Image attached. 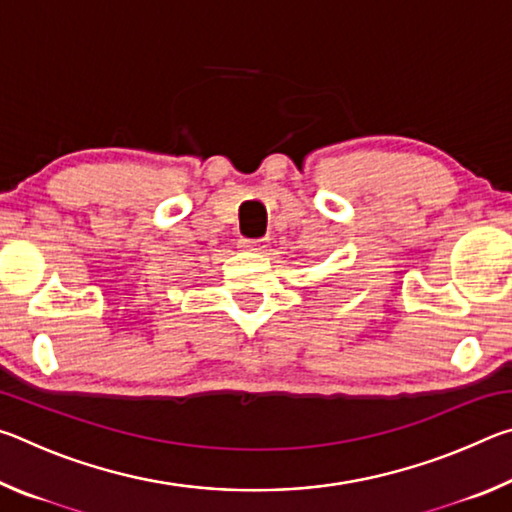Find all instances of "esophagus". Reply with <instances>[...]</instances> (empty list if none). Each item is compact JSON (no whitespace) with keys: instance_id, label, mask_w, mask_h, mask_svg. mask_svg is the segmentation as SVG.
<instances>
[{"instance_id":"esophagus-1","label":"esophagus","mask_w":512,"mask_h":512,"mask_svg":"<svg viewBox=\"0 0 512 512\" xmlns=\"http://www.w3.org/2000/svg\"><path fill=\"white\" fill-rule=\"evenodd\" d=\"M239 248L248 250V253H259V250L266 248L264 239H239Z\"/></svg>"}]
</instances>
